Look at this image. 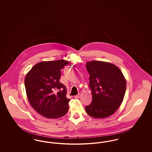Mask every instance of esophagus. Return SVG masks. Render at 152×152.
<instances>
[{"label": "esophagus", "instance_id": "1", "mask_svg": "<svg viewBox=\"0 0 152 152\" xmlns=\"http://www.w3.org/2000/svg\"><path fill=\"white\" fill-rule=\"evenodd\" d=\"M81 96V94H77V95H76V96H75V99H79L80 97Z\"/></svg>", "mask_w": 152, "mask_h": 152}]
</instances>
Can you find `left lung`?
I'll return each mask as SVG.
<instances>
[{
  "instance_id": "1",
  "label": "left lung",
  "mask_w": 152,
  "mask_h": 152,
  "mask_svg": "<svg viewBox=\"0 0 152 152\" xmlns=\"http://www.w3.org/2000/svg\"><path fill=\"white\" fill-rule=\"evenodd\" d=\"M92 101L86 107L89 116L101 118L112 115L121 105L126 91V81L116 65L109 63L87 62Z\"/></svg>"
}]
</instances>
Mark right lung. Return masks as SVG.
Masks as SVG:
<instances>
[{
  "label": "right lung",
  "instance_id": "add662e5",
  "mask_svg": "<svg viewBox=\"0 0 152 152\" xmlns=\"http://www.w3.org/2000/svg\"><path fill=\"white\" fill-rule=\"evenodd\" d=\"M68 63L64 60L40 62L27 74L24 84L27 98L40 115L58 118L68 112L70 99L66 98V87L60 79V70Z\"/></svg>",
  "mask_w": 152,
  "mask_h": 152
}]
</instances>
